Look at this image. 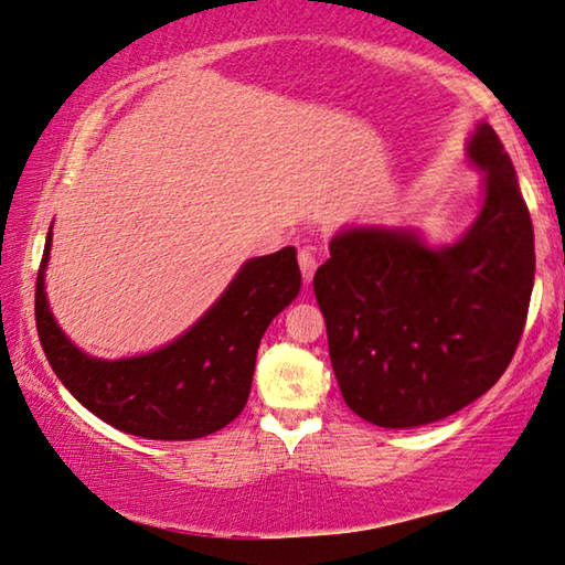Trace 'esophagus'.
<instances>
[{
	"instance_id": "34e87169",
	"label": "esophagus",
	"mask_w": 565,
	"mask_h": 565,
	"mask_svg": "<svg viewBox=\"0 0 565 565\" xmlns=\"http://www.w3.org/2000/svg\"><path fill=\"white\" fill-rule=\"evenodd\" d=\"M317 256L315 250L311 248H301L299 250V268H301V276H303V284H311V279H315L317 274Z\"/></svg>"
}]
</instances>
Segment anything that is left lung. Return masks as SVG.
Returning <instances> with one entry per match:
<instances>
[{
  "instance_id": "8db88e82",
  "label": "left lung",
  "mask_w": 565,
  "mask_h": 565,
  "mask_svg": "<svg viewBox=\"0 0 565 565\" xmlns=\"http://www.w3.org/2000/svg\"><path fill=\"white\" fill-rule=\"evenodd\" d=\"M482 205L452 244L412 226H344L315 274L347 407L366 423H437L486 395L521 342L535 276L533 223L488 122L468 138Z\"/></svg>"
}]
</instances>
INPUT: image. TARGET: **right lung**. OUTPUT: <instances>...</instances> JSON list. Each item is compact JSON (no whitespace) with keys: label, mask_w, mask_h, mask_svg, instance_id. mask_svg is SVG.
<instances>
[{"label":"right lung","mask_w":565,"mask_h":565,"mask_svg":"<svg viewBox=\"0 0 565 565\" xmlns=\"http://www.w3.org/2000/svg\"><path fill=\"white\" fill-rule=\"evenodd\" d=\"M52 226L34 291V317L52 372L103 423L146 440H195L241 415L264 331L301 289L297 248L256 256L238 268L213 307L156 352L100 360L70 342L50 311L44 271Z\"/></svg>","instance_id":"obj_1"}]
</instances>
